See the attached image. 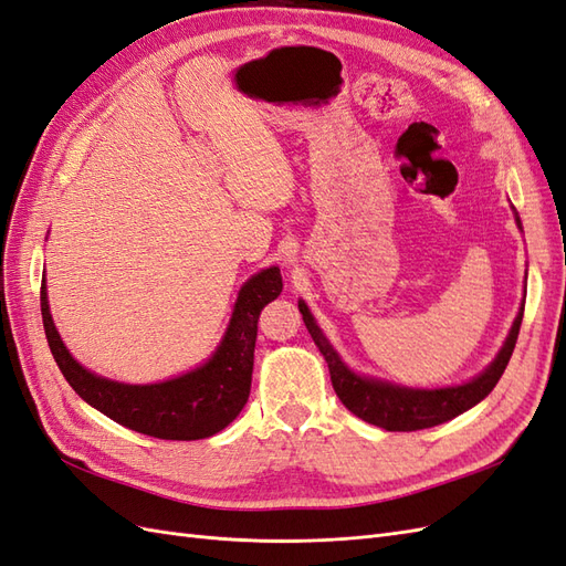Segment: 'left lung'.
Masks as SVG:
<instances>
[{
  "label": "left lung",
  "instance_id": "left-lung-1",
  "mask_svg": "<svg viewBox=\"0 0 566 566\" xmlns=\"http://www.w3.org/2000/svg\"><path fill=\"white\" fill-rule=\"evenodd\" d=\"M514 217L521 229L516 210H514ZM298 311L303 315V323H306L315 346L321 349V354L327 360L332 387H335V392L342 399L344 407L354 416L364 418L366 423H373L385 430L411 432V430H423V428L452 421V418L473 409L478 401H483L492 392V387L497 385L506 364H510L512 358L514 344L518 337V327H521V317H524V303H521L510 335H506L497 356L492 358V364L483 373H478L469 382L438 387V389L403 387L380 378H370V375L354 373L344 364L335 346L329 344L321 325L315 323L306 301H298Z\"/></svg>",
  "mask_w": 566,
  "mask_h": 566
}]
</instances>
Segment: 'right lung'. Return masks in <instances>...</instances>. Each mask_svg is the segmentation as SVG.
<instances>
[{"mask_svg":"<svg viewBox=\"0 0 566 566\" xmlns=\"http://www.w3.org/2000/svg\"><path fill=\"white\" fill-rule=\"evenodd\" d=\"M280 292V268L272 265L253 274L239 289L224 337L206 364L153 385L117 382L81 366L54 327L45 277L40 286V311L56 366L85 403L114 423L150 438L202 440L224 430L249 401L258 317Z\"/></svg>","mask_w":566,"mask_h":566,"instance_id":"add662e5","label":"right lung"}]
</instances>
